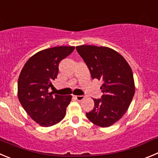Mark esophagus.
<instances>
[{"label":"esophagus","instance_id":"obj_1","mask_svg":"<svg viewBox=\"0 0 158 158\" xmlns=\"http://www.w3.org/2000/svg\"><path fill=\"white\" fill-rule=\"evenodd\" d=\"M74 97L78 101H81L84 99V96H74Z\"/></svg>","mask_w":158,"mask_h":158}]
</instances>
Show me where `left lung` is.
<instances>
[{
  "instance_id": "obj_1",
  "label": "left lung",
  "mask_w": 158,
  "mask_h": 158,
  "mask_svg": "<svg viewBox=\"0 0 158 158\" xmlns=\"http://www.w3.org/2000/svg\"><path fill=\"white\" fill-rule=\"evenodd\" d=\"M76 48L92 79L103 82L102 97L94 99V107L86 113V117L96 126L109 127L125 114L133 98L135 82L132 69L123 56L110 48L81 45Z\"/></svg>"
}]
</instances>
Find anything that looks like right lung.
<instances>
[{"label":"right lung","instance_id":"1","mask_svg":"<svg viewBox=\"0 0 158 158\" xmlns=\"http://www.w3.org/2000/svg\"><path fill=\"white\" fill-rule=\"evenodd\" d=\"M75 47L60 46L39 51L29 57L18 80V97L26 113L43 127L61 122L72 95L60 96L49 92L57 78L59 62L74 51Z\"/></svg>","mask_w":158,"mask_h":158}]
</instances>
